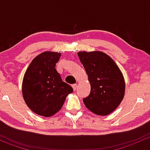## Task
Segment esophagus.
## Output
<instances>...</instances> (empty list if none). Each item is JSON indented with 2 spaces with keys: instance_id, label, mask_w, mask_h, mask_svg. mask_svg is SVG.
Listing matches in <instances>:
<instances>
[{
  "instance_id": "1",
  "label": "esophagus",
  "mask_w": 150,
  "mask_h": 150,
  "mask_svg": "<svg viewBox=\"0 0 150 150\" xmlns=\"http://www.w3.org/2000/svg\"><path fill=\"white\" fill-rule=\"evenodd\" d=\"M77 87H78V85H77V84H73V85H72V88H73V90L74 91L76 90Z\"/></svg>"
}]
</instances>
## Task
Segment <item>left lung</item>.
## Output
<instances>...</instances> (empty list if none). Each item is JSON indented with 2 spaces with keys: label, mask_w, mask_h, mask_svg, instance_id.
<instances>
[{
  "label": "left lung",
  "mask_w": 150,
  "mask_h": 150,
  "mask_svg": "<svg viewBox=\"0 0 150 150\" xmlns=\"http://www.w3.org/2000/svg\"><path fill=\"white\" fill-rule=\"evenodd\" d=\"M91 84V92L83 99L88 110L98 115L114 111L123 99L125 81L114 60L101 51L78 52Z\"/></svg>",
  "instance_id": "obj_1"
}]
</instances>
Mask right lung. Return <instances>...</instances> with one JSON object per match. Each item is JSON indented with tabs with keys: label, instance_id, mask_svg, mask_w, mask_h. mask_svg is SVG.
I'll return each instance as SVG.
<instances>
[{
	"label": "right lung",
	"instance_id": "1",
	"mask_svg": "<svg viewBox=\"0 0 150 150\" xmlns=\"http://www.w3.org/2000/svg\"><path fill=\"white\" fill-rule=\"evenodd\" d=\"M61 54L46 51L32 61L25 74L22 94L25 103L35 113L51 117L59 111L66 97L73 91L56 69Z\"/></svg>",
	"mask_w": 150,
	"mask_h": 150
}]
</instances>
